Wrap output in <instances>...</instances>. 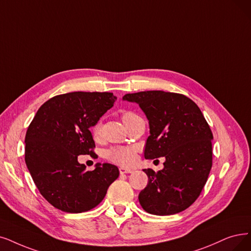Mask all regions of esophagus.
I'll return each instance as SVG.
<instances>
[{
  "instance_id": "esophagus-1",
  "label": "esophagus",
  "mask_w": 251,
  "mask_h": 251,
  "mask_svg": "<svg viewBox=\"0 0 251 251\" xmlns=\"http://www.w3.org/2000/svg\"><path fill=\"white\" fill-rule=\"evenodd\" d=\"M119 172H120V174H128V173H132L133 170L125 168V167H120L119 168Z\"/></svg>"
}]
</instances>
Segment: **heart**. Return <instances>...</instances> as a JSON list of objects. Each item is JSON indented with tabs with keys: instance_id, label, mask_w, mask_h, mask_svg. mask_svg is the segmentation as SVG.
Returning <instances> with one entry per match:
<instances>
[{
	"instance_id": "1",
	"label": "heart",
	"mask_w": 251,
	"mask_h": 251,
	"mask_svg": "<svg viewBox=\"0 0 251 251\" xmlns=\"http://www.w3.org/2000/svg\"><path fill=\"white\" fill-rule=\"evenodd\" d=\"M136 116L138 115H136L133 112L124 113L123 114L124 123L125 124L128 123L129 120L133 119ZM101 126H102L101 123L98 122L94 125L92 128L93 136L96 140L99 139L100 136H101ZM136 153H137V148L134 146H112L106 150L104 156L106 159L109 160V162L124 166V167H127L134 164V162L136 160Z\"/></svg>"
}]
</instances>
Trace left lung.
Here are the masks:
<instances>
[{"label": "left lung", "instance_id": "obj_1", "mask_svg": "<svg viewBox=\"0 0 251 251\" xmlns=\"http://www.w3.org/2000/svg\"><path fill=\"white\" fill-rule=\"evenodd\" d=\"M138 103L149 120L144 156H165L164 169H144L148 184L140 205L154 215L183 211L201 195L212 167L213 135L198 105L184 95L148 91L123 98Z\"/></svg>", "mask_w": 251, "mask_h": 251}]
</instances>
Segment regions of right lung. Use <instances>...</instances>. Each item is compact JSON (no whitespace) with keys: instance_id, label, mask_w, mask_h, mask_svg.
I'll list each match as a JSON object with an SVG mask.
<instances>
[{"instance_id":"right-lung-1","label":"right lung","mask_w":251,"mask_h":251,"mask_svg":"<svg viewBox=\"0 0 251 251\" xmlns=\"http://www.w3.org/2000/svg\"><path fill=\"white\" fill-rule=\"evenodd\" d=\"M112 93L75 92L49 99L39 108L25 134V159L46 201L68 213L88 211L103 201L119 175L111 164L85 171L78 155L94 152L89 127L114 105Z\"/></svg>"}]
</instances>
